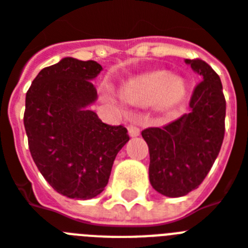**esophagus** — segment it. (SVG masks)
I'll return each instance as SVG.
<instances>
[{
  "label": "esophagus",
  "mask_w": 248,
  "mask_h": 248,
  "mask_svg": "<svg viewBox=\"0 0 248 248\" xmlns=\"http://www.w3.org/2000/svg\"><path fill=\"white\" fill-rule=\"evenodd\" d=\"M127 130H128V135H130L131 137H137L139 135H140V128L137 127L136 124H131L127 127Z\"/></svg>",
  "instance_id": "obj_1"
}]
</instances>
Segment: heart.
Wrapping results in <instances>:
<instances>
[{
  "label": "heart",
  "mask_w": 248,
  "mask_h": 248,
  "mask_svg": "<svg viewBox=\"0 0 248 248\" xmlns=\"http://www.w3.org/2000/svg\"><path fill=\"white\" fill-rule=\"evenodd\" d=\"M121 94L131 105L157 103L163 109H171L184 101L186 87L182 78L165 70H157L130 79L121 88Z\"/></svg>",
  "instance_id": "b5f03b06"
}]
</instances>
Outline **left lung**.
<instances>
[{
  "mask_svg": "<svg viewBox=\"0 0 248 248\" xmlns=\"http://www.w3.org/2000/svg\"><path fill=\"white\" fill-rule=\"evenodd\" d=\"M184 62L202 80L191 95L190 112L164 127L141 132L149 146L150 183L169 198L184 197L198 188L224 137L226 101L219 77L203 60Z\"/></svg>",
  "mask_w": 248,
  "mask_h": 248,
  "instance_id": "left-lung-1",
  "label": "left lung"
}]
</instances>
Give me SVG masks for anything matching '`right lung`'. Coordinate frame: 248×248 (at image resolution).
Here are the masks:
<instances>
[{"label":"right lung","mask_w":248,"mask_h":248,"mask_svg":"<svg viewBox=\"0 0 248 248\" xmlns=\"http://www.w3.org/2000/svg\"><path fill=\"white\" fill-rule=\"evenodd\" d=\"M102 69L94 60L63 58L44 68L26 93L24 124L31 156L45 180L66 198L101 194L118 151L130 140L124 126L103 124L89 109L98 98L91 80Z\"/></svg>","instance_id":"add662e5"}]
</instances>
